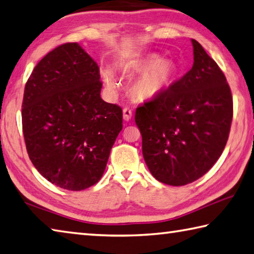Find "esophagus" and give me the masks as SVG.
Wrapping results in <instances>:
<instances>
[{
    "label": "esophagus",
    "mask_w": 254,
    "mask_h": 254,
    "mask_svg": "<svg viewBox=\"0 0 254 254\" xmlns=\"http://www.w3.org/2000/svg\"><path fill=\"white\" fill-rule=\"evenodd\" d=\"M131 118H132V110L128 108H124L123 109V119L126 120V121H128V120H131Z\"/></svg>",
    "instance_id": "34e87169"
}]
</instances>
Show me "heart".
Here are the masks:
<instances>
[{
	"instance_id": "b5f03b06",
	"label": "heart",
	"mask_w": 254,
	"mask_h": 254,
	"mask_svg": "<svg viewBox=\"0 0 254 254\" xmlns=\"http://www.w3.org/2000/svg\"><path fill=\"white\" fill-rule=\"evenodd\" d=\"M122 70L127 75L139 73L132 83L131 93L140 101L154 100L167 93L178 75L177 65L172 61L153 53L126 60L122 63ZM101 75L108 89L113 90L117 84L111 68L103 67Z\"/></svg>"
}]
</instances>
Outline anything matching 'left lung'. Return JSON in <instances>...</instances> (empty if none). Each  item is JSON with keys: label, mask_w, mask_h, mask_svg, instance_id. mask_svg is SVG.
<instances>
[{"label": "left lung", "mask_w": 254, "mask_h": 254, "mask_svg": "<svg viewBox=\"0 0 254 254\" xmlns=\"http://www.w3.org/2000/svg\"><path fill=\"white\" fill-rule=\"evenodd\" d=\"M193 66L160 98L139 105L135 123L152 175L186 186L213 167L227 144L233 100L225 75L195 40Z\"/></svg>", "instance_id": "left-lung-1"}]
</instances>
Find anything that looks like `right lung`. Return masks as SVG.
Instances as JSON below:
<instances>
[{"label": "right lung", "instance_id": "1", "mask_svg": "<svg viewBox=\"0 0 254 254\" xmlns=\"http://www.w3.org/2000/svg\"><path fill=\"white\" fill-rule=\"evenodd\" d=\"M100 68L77 43H65L36 64L22 103L27 154L35 169L65 190L102 178L122 130V109L101 99Z\"/></svg>", "mask_w": 254, "mask_h": 254}]
</instances>
